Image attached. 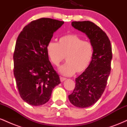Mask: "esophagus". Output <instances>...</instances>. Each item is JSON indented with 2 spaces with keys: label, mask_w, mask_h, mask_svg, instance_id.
Segmentation results:
<instances>
[{
  "label": "esophagus",
  "mask_w": 127,
  "mask_h": 127,
  "mask_svg": "<svg viewBox=\"0 0 127 127\" xmlns=\"http://www.w3.org/2000/svg\"><path fill=\"white\" fill-rule=\"evenodd\" d=\"M65 79H66V78H63V77H60V81H61V82H63V81H64Z\"/></svg>",
  "instance_id": "obj_1"
}]
</instances>
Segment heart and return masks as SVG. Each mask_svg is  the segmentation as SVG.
<instances>
[{"mask_svg": "<svg viewBox=\"0 0 127 127\" xmlns=\"http://www.w3.org/2000/svg\"><path fill=\"white\" fill-rule=\"evenodd\" d=\"M49 60L59 66L65 57L66 63L59 72L64 76L81 74L88 68L93 57L94 48L90 42L85 41L76 34H70L60 37L59 42L51 41L46 48Z\"/></svg>", "mask_w": 127, "mask_h": 127, "instance_id": "1", "label": "heart"}]
</instances>
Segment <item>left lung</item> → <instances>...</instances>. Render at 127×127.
<instances>
[{"label":"left lung","instance_id":"left-lung-1","mask_svg":"<svg viewBox=\"0 0 127 127\" xmlns=\"http://www.w3.org/2000/svg\"><path fill=\"white\" fill-rule=\"evenodd\" d=\"M72 26L85 33L94 48L88 68L75 79V88L68 95L73 105L85 108L95 104L105 90L111 68L112 46L107 34L94 23L89 21H73Z\"/></svg>","mask_w":127,"mask_h":127}]
</instances>
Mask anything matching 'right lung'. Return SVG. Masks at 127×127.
Here are the masks:
<instances>
[{
    "instance_id": "obj_1",
    "label": "right lung",
    "mask_w": 127,
    "mask_h": 127,
    "mask_svg": "<svg viewBox=\"0 0 127 127\" xmlns=\"http://www.w3.org/2000/svg\"><path fill=\"white\" fill-rule=\"evenodd\" d=\"M64 21L42 18L24 27L16 42L14 75L21 98L32 106L49 101L53 89L60 84L46 53V45Z\"/></svg>"
}]
</instances>
